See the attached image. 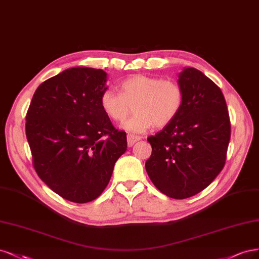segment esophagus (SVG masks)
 I'll use <instances>...</instances> for the list:
<instances>
[{"label": "esophagus", "instance_id": "esophagus-1", "mask_svg": "<svg viewBox=\"0 0 259 259\" xmlns=\"http://www.w3.org/2000/svg\"><path fill=\"white\" fill-rule=\"evenodd\" d=\"M140 140H141V138H140V137L133 136V135H129V136L127 137V143H128V146H129V147L133 146V144L137 143V142H138V141H140Z\"/></svg>", "mask_w": 259, "mask_h": 259}]
</instances>
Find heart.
Listing matches in <instances>:
<instances>
[{
  "instance_id": "heart-1",
  "label": "heart",
  "mask_w": 259,
  "mask_h": 259,
  "mask_svg": "<svg viewBox=\"0 0 259 259\" xmlns=\"http://www.w3.org/2000/svg\"><path fill=\"white\" fill-rule=\"evenodd\" d=\"M120 94L106 88L100 96V106L114 121H122L135 105V115L121 124L131 133H143L153 126L162 128L171 123L183 106L184 93L179 82L137 74L119 84Z\"/></svg>"
}]
</instances>
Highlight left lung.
<instances>
[{
  "label": "left lung",
  "mask_w": 259,
  "mask_h": 259,
  "mask_svg": "<svg viewBox=\"0 0 259 259\" xmlns=\"http://www.w3.org/2000/svg\"><path fill=\"white\" fill-rule=\"evenodd\" d=\"M178 82L184 93L181 112L147 138L152 156L145 169L162 194L185 199L206 188L224 168L230 120L222 90L201 71L184 68Z\"/></svg>",
  "instance_id": "8db88e82"
}]
</instances>
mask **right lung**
I'll list each match as a JSON object with an SVG mask.
<instances>
[{"label": "right lung", "instance_id": "right-lung-1", "mask_svg": "<svg viewBox=\"0 0 259 259\" xmlns=\"http://www.w3.org/2000/svg\"><path fill=\"white\" fill-rule=\"evenodd\" d=\"M107 74L76 66L45 80L33 95L26 135L34 169L45 184L76 203L102 194L115 162L127 151L126 132L115 129L100 106Z\"/></svg>", "mask_w": 259, "mask_h": 259}]
</instances>
